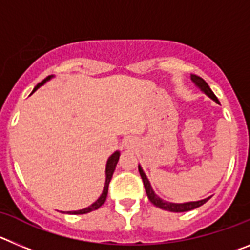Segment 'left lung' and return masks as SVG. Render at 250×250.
Here are the masks:
<instances>
[{
	"mask_svg": "<svg viewBox=\"0 0 250 250\" xmlns=\"http://www.w3.org/2000/svg\"><path fill=\"white\" fill-rule=\"evenodd\" d=\"M190 77H191V81H193V83H195V85L198 86V87H199V89L202 90V91L204 92L205 95H208V96H209L211 100H214L215 103L219 104V100H218V98H216L215 95H214V92L211 91V89L209 87V85H208V83H205L204 80H203L202 77L196 76V75H191ZM139 173H140L141 179H143V183H144V187H145V191H146L147 198H149L150 202L155 205V207L160 208V209H164V210L174 211V213H183V211H189V210H193V209H195V208H199L200 205L205 204L208 200L210 199V196H209V198H205V199H203V200H198V202H188V203L165 202V200H163L161 198H159V196L155 194V191L152 190L151 185H150L149 179L146 178V175H145V173H144V170L141 169L140 165H139Z\"/></svg>",
	"mask_w": 250,
	"mask_h": 250,
	"instance_id": "1",
	"label": "left lung"
}]
</instances>
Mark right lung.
<instances>
[{"instance_id":"obj_1","label":"right lung","mask_w":250,"mask_h":250,"mask_svg":"<svg viewBox=\"0 0 250 250\" xmlns=\"http://www.w3.org/2000/svg\"><path fill=\"white\" fill-rule=\"evenodd\" d=\"M51 77H54V76H52V75H51V76H47V77H46V79H45V80L41 81V83H37L36 87H35L34 91H32V92L36 91V90L39 89L40 86H42L43 83H46V81L50 80ZM119 156H120V151H115L114 154H112V155L110 156L109 159H107V163H106V171H105V174H106L105 187H104V190H103V193H101L100 198H99V199L96 200V202H95L94 204L90 205V207L85 208V209H81V210H76V211H67L68 214H87V213H90V211L96 210V209H99V208H100L101 205H103L104 203H105L106 196H107V191H109V184H110V180H111L112 174H114V171H115V167H116V164H118Z\"/></svg>"}]
</instances>
